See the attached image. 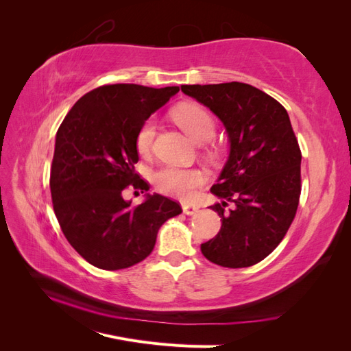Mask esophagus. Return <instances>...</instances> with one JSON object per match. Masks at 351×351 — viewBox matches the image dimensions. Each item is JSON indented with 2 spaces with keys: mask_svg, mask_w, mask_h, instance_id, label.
<instances>
[{
  "mask_svg": "<svg viewBox=\"0 0 351 351\" xmlns=\"http://www.w3.org/2000/svg\"><path fill=\"white\" fill-rule=\"evenodd\" d=\"M197 210H199V208L195 206V205H190V204H184L183 205V212H184L186 215H195Z\"/></svg>",
  "mask_w": 351,
  "mask_h": 351,
  "instance_id": "esophagus-1",
  "label": "esophagus"
}]
</instances>
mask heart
Masks as SVG:
<instances>
[{"instance_id":"obj_1","label":"heart","mask_w":351,"mask_h":351,"mask_svg":"<svg viewBox=\"0 0 351 351\" xmlns=\"http://www.w3.org/2000/svg\"><path fill=\"white\" fill-rule=\"evenodd\" d=\"M174 119L178 125L189 134L192 141L205 143L215 134V123L208 111L195 105L178 108L174 112ZM156 133V121L154 119L146 120L136 136V147L141 155H147L152 149V143ZM205 174L195 168H180L173 165H164L152 176V182L159 192L174 196L189 197L193 190L205 182Z\"/></svg>"}]
</instances>
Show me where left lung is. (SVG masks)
I'll list each match as a JSON object with an SVG mask.
<instances>
[{"label": "left lung", "instance_id": "8db88e82", "mask_svg": "<svg viewBox=\"0 0 351 351\" xmlns=\"http://www.w3.org/2000/svg\"><path fill=\"white\" fill-rule=\"evenodd\" d=\"M182 92L224 124L230 152L210 192L221 202L222 227L200 244L204 256L226 268H246L278 246L300 197L302 154L280 102L246 83L183 84ZM228 203L231 210H226Z\"/></svg>", "mask_w": 351, "mask_h": 351}]
</instances>
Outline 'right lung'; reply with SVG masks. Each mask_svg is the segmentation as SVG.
<instances>
[{
	"instance_id": "1",
	"label": "right lung",
	"mask_w": 351,
	"mask_h": 351,
	"mask_svg": "<svg viewBox=\"0 0 351 351\" xmlns=\"http://www.w3.org/2000/svg\"><path fill=\"white\" fill-rule=\"evenodd\" d=\"M178 90L107 84L83 95L60 125L52 205L66 239L93 267L117 271L139 263L154 250L159 227L182 214L177 202L158 193H146L134 208L123 197L127 186L149 189L134 171L136 136Z\"/></svg>"
}]
</instances>
